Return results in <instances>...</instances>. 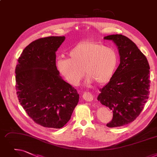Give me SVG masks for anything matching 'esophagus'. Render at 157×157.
<instances>
[{"label":"esophagus","mask_w":157,"mask_h":157,"mask_svg":"<svg viewBox=\"0 0 157 157\" xmlns=\"http://www.w3.org/2000/svg\"><path fill=\"white\" fill-rule=\"evenodd\" d=\"M93 95L90 92H85L83 94V99L86 101H92L93 100Z\"/></svg>","instance_id":"1"}]
</instances>
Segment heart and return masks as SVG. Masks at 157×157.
Wrapping results in <instances>:
<instances>
[{
  "mask_svg": "<svg viewBox=\"0 0 157 157\" xmlns=\"http://www.w3.org/2000/svg\"><path fill=\"white\" fill-rule=\"evenodd\" d=\"M69 58H59L56 67L59 73L72 85H77L85 72L87 82L98 85L108 83L116 71L119 58L115 51L104 45L91 42H79L69 51Z\"/></svg>",
  "mask_w": 157,
  "mask_h": 157,
  "instance_id": "obj_1",
  "label": "heart"
}]
</instances>
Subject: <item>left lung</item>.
Segmentation results:
<instances>
[{
    "label": "left lung",
    "mask_w": 157,
    "mask_h": 157,
    "mask_svg": "<svg viewBox=\"0 0 157 157\" xmlns=\"http://www.w3.org/2000/svg\"><path fill=\"white\" fill-rule=\"evenodd\" d=\"M116 44L120 64L110 81L101 88L98 100L113 112L109 128L133 122L140 115L149 98L150 80L147 59L128 37L122 35L105 36Z\"/></svg>",
    "instance_id": "left-lung-1"
}]
</instances>
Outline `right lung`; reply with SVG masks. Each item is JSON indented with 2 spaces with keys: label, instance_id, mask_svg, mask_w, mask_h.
<instances>
[{
  "label": "right lung",
  "instance_id": "1",
  "mask_svg": "<svg viewBox=\"0 0 157 157\" xmlns=\"http://www.w3.org/2000/svg\"><path fill=\"white\" fill-rule=\"evenodd\" d=\"M65 36L33 41L23 50L15 69L18 101L36 124L61 128L71 119L78 103L76 89L61 78L56 52Z\"/></svg>",
  "mask_w": 157,
  "mask_h": 157
}]
</instances>
